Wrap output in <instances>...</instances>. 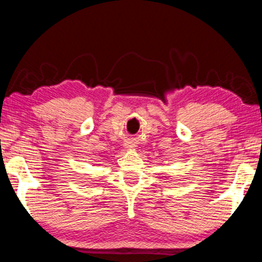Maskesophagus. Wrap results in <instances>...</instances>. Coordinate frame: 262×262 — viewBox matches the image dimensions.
Returning <instances> with one entry per match:
<instances>
[{
    "label": "esophagus",
    "instance_id": "1",
    "mask_svg": "<svg viewBox=\"0 0 262 262\" xmlns=\"http://www.w3.org/2000/svg\"><path fill=\"white\" fill-rule=\"evenodd\" d=\"M126 147H127V148H131V147H134V144H132L131 142H127L126 143Z\"/></svg>",
    "mask_w": 262,
    "mask_h": 262
}]
</instances>
